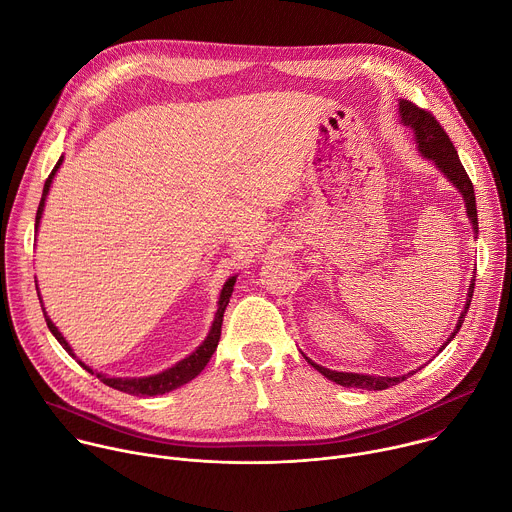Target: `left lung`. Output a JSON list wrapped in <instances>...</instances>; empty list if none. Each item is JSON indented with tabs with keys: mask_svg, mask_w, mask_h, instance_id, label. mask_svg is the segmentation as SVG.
I'll use <instances>...</instances> for the list:
<instances>
[{
	"mask_svg": "<svg viewBox=\"0 0 512 512\" xmlns=\"http://www.w3.org/2000/svg\"><path fill=\"white\" fill-rule=\"evenodd\" d=\"M399 117H401V123L413 131V139L417 143V152L425 160L433 162V166L440 170L448 178V182H452L456 186V190L462 194L468 218H470V223H472V229L478 235V214H476L474 186H472V182H470V178H468V174H466V170H464V166H462V162L458 158V152L454 148V143L450 141L448 133L444 131V127L437 123V119L431 113L419 109L417 105H413L407 99H399ZM472 294H474V279L470 281L466 304H464V310H462V314L458 318V324H456L454 332L450 334V338L444 342V346L437 350V352H442L456 338V334L460 332V328L464 324V318H466V312H468L470 302H472ZM304 358L312 364V367L318 373H322L328 381H332L336 385H342V387H356V389H367V391H383L387 387H393V385L405 381L407 377H411L415 373V371H411V373L401 375V377H377V375H362V373H338V371H330V369L322 367V364H316L306 354H304Z\"/></svg>",
	"mask_w": 512,
	"mask_h": 512,
	"instance_id": "1",
	"label": "left lung"
}]
</instances>
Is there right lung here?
Instances as JSON below:
<instances>
[{"label": "right lung", "instance_id": "add662e5", "mask_svg": "<svg viewBox=\"0 0 512 512\" xmlns=\"http://www.w3.org/2000/svg\"><path fill=\"white\" fill-rule=\"evenodd\" d=\"M62 160H64V158L60 156V160L56 162L52 174L48 176V180H46V184H44L42 198H40L38 212H36V231H38V227H40V218H42V212H44V204H46L48 190H50V186H52V180H54L58 168L62 166ZM235 281H237V275H231V277L225 281V285H223V289H221V296H218V308H216L212 326H210L206 338L202 340V344L196 346V350L190 352L186 358H182L180 362H176L174 367H170V369H166V371H162V373H158V375H150V377H109V375H103V373L93 371L91 367H87V364H85L81 358H77V354L72 352L70 344H68L66 338L62 336V332H60V330L54 326V322L48 318L46 310H44V308H42V310H44V318H46V324H48V330L52 332V336L60 342V346H62L72 358H77V362L81 364V367H83L85 371H89L91 375H97V379H101V383H105L107 387H113V389H117V391H123V393H129V395H137V397H139V395H143V397H154V395L170 393V391H174V389H178V387L190 383L194 377H198V375L202 373V369L208 364L212 352H214L216 346H218V340H221L223 316H225V310H227L229 300H231V296H233ZM36 289H38V285H36ZM38 298H40V291H38ZM40 304H42V298H40Z\"/></svg>", "mask_w": 512, "mask_h": 512}]
</instances>
